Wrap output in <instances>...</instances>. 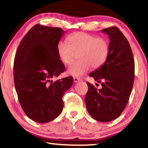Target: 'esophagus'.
<instances>
[{"instance_id":"34e87169","label":"esophagus","mask_w":148,"mask_h":148,"mask_svg":"<svg viewBox=\"0 0 148 148\" xmlns=\"http://www.w3.org/2000/svg\"><path fill=\"white\" fill-rule=\"evenodd\" d=\"M81 79L79 77H74V83H78V82L81 81Z\"/></svg>"}]
</instances>
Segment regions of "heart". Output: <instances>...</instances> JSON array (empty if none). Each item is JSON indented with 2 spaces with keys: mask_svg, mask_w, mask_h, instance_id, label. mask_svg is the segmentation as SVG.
Returning a JSON list of instances; mask_svg holds the SVG:
<instances>
[{
  "mask_svg": "<svg viewBox=\"0 0 148 148\" xmlns=\"http://www.w3.org/2000/svg\"><path fill=\"white\" fill-rule=\"evenodd\" d=\"M68 44L59 41L56 45L58 58L65 65L73 62L78 54L79 60L67 69L69 75L75 77L83 76L90 70L101 67L106 62L110 54V44L106 38L97 37L83 32L72 34L67 37Z\"/></svg>",
  "mask_w": 148,
  "mask_h": 148,
  "instance_id": "heart-1",
  "label": "heart"
}]
</instances>
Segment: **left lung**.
<instances>
[{
  "label": "left lung",
  "instance_id": "1",
  "mask_svg": "<svg viewBox=\"0 0 148 148\" xmlns=\"http://www.w3.org/2000/svg\"><path fill=\"white\" fill-rule=\"evenodd\" d=\"M101 32L109 36L110 54L106 63L89 76L101 83L102 88L97 90L88 82L85 103L94 119L110 122L118 118L129 101L134 84V60L129 42L118 27Z\"/></svg>",
  "mask_w": 148,
  "mask_h": 148
}]
</instances>
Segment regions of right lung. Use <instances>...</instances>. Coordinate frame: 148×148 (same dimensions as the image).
Returning <instances> with one entry per match:
<instances>
[{
    "label": "right lung",
    "mask_w": 148,
    "mask_h": 148,
    "mask_svg": "<svg viewBox=\"0 0 148 148\" xmlns=\"http://www.w3.org/2000/svg\"><path fill=\"white\" fill-rule=\"evenodd\" d=\"M60 27L37 24L23 37L14 62L18 99L26 115L44 123L56 119L63 108L62 97L72 87V76L53 82L65 69L56 52L63 35Z\"/></svg>",
    "instance_id": "add662e5"
}]
</instances>
